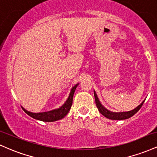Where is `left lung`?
Returning <instances> with one entry per match:
<instances>
[{
    "label": "left lung",
    "instance_id": "1",
    "mask_svg": "<svg viewBox=\"0 0 157 157\" xmlns=\"http://www.w3.org/2000/svg\"><path fill=\"white\" fill-rule=\"evenodd\" d=\"M94 98H95V102H96V105L99 111L105 117L111 119V120H125V119L130 118L131 117H132L133 115H134L137 111L141 109V107L143 105V102L140 104V105L137 106L136 109L130 111H128V112H120V113H115V112H111V111H109L105 109V107H103L101 103H100V100H99L98 97L97 96V94L95 93V91H94Z\"/></svg>",
    "mask_w": 157,
    "mask_h": 157
}]
</instances>
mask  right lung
<instances>
[{
  "instance_id": "add662e5",
  "label": "right lung",
  "mask_w": 157,
  "mask_h": 157,
  "mask_svg": "<svg viewBox=\"0 0 157 157\" xmlns=\"http://www.w3.org/2000/svg\"><path fill=\"white\" fill-rule=\"evenodd\" d=\"M77 86H78V84L75 85L72 89H71V93H70L67 100H66L63 105L61 106L60 109L52 110V111L43 113H32L30 112V111H26V110L23 109V108H22V109L29 116L32 117V118L36 119V120H41V121L54 122L57 121V120H61V119L63 118L67 114L68 111L71 109V105H72L74 93H75V89H76Z\"/></svg>"
}]
</instances>
